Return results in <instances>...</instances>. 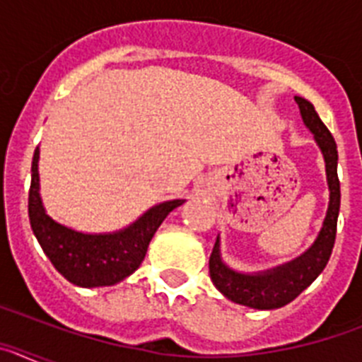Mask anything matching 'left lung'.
I'll list each match as a JSON object with an SVG mask.
<instances>
[{
    "instance_id": "obj_1",
    "label": "left lung",
    "mask_w": 362,
    "mask_h": 362,
    "mask_svg": "<svg viewBox=\"0 0 362 362\" xmlns=\"http://www.w3.org/2000/svg\"><path fill=\"white\" fill-rule=\"evenodd\" d=\"M296 103L299 105L303 121L313 134L322 156H325L326 179H328V188H330V204H328V212H326L319 238L310 246L308 252H305L292 263H286L274 270H267L263 274L246 276V274L230 270L221 261L219 238H217L209 261L210 279L223 296L238 305L250 306V308L274 310L288 305L290 300L296 299L325 270L335 243L339 206H341V187H339L337 177V145H335L330 130L326 129V124L317 116L313 105L299 95H296Z\"/></svg>"
}]
</instances>
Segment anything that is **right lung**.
<instances>
[{
	"instance_id": "add662e5",
	"label": "right lung",
	"mask_w": 362,
	"mask_h": 362,
	"mask_svg": "<svg viewBox=\"0 0 362 362\" xmlns=\"http://www.w3.org/2000/svg\"><path fill=\"white\" fill-rule=\"evenodd\" d=\"M40 148L34 150L28 190V219L41 248L59 274L76 286H110L139 268L150 239L165 217L183 204V199L166 201L150 209L129 228L116 233H81L59 225L45 214L37 174Z\"/></svg>"
}]
</instances>
